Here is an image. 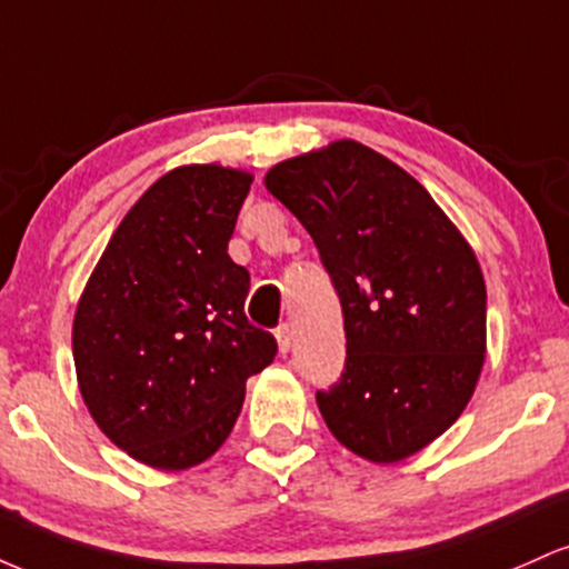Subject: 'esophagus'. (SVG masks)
I'll use <instances>...</instances> for the list:
<instances>
[{
	"label": "esophagus",
	"mask_w": 569,
	"mask_h": 569,
	"mask_svg": "<svg viewBox=\"0 0 569 569\" xmlns=\"http://www.w3.org/2000/svg\"><path fill=\"white\" fill-rule=\"evenodd\" d=\"M276 337H278L280 352H289L291 345H293V326L291 323H280Z\"/></svg>",
	"instance_id": "34e87169"
}]
</instances>
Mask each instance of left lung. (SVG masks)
I'll use <instances>...</instances> for the list:
<instances>
[{"label":"left lung","instance_id":"obj_1","mask_svg":"<svg viewBox=\"0 0 569 569\" xmlns=\"http://www.w3.org/2000/svg\"><path fill=\"white\" fill-rule=\"evenodd\" d=\"M302 221L335 283L348 358L316 401L339 443L398 462L471 401L487 352L479 259L417 179L342 139L264 176Z\"/></svg>","mask_w":569,"mask_h":569}]
</instances>
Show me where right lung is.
I'll list each match as a JSON object with an SVG mask.
<instances>
[{
	"label": "right lung",
	"mask_w": 569,
	"mask_h": 569,
	"mask_svg": "<svg viewBox=\"0 0 569 569\" xmlns=\"http://www.w3.org/2000/svg\"><path fill=\"white\" fill-rule=\"evenodd\" d=\"M253 176L181 166L120 221L74 312V367L96 426L133 460L184 471L224 443L246 380L278 342L248 323L227 253Z\"/></svg>",
	"instance_id": "1"
}]
</instances>
